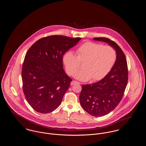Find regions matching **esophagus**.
Instances as JSON below:
<instances>
[{"label": "esophagus", "mask_w": 146, "mask_h": 146, "mask_svg": "<svg viewBox=\"0 0 146 146\" xmlns=\"http://www.w3.org/2000/svg\"><path fill=\"white\" fill-rule=\"evenodd\" d=\"M80 83H79V82H76V81H74V80H73V81H72L71 83H70V85H76V84H80Z\"/></svg>", "instance_id": "obj_1"}]
</instances>
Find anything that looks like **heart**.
Wrapping results in <instances>:
<instances>
[{
	"label": "heart",
	"instance_id": "b5f03b06",
	"mask_svg": "<svg viewBox=\"0 0 146 146\" xmlns=\"http://www.w3.org/2000/svg\"><path fill=\"white\" fill-rule=\"evenodd\" d=\"M76 54L70 51L63 57L67 73L73 75L84 62V70L74 75L76 79L86 82L92 78L96 81L104 78L111 70L117 60L115 49L109 45L93 42H85L76 50Z\"/></svg>",
	"mask_w": 146,
	"mask_h": 146
}]
</instances>
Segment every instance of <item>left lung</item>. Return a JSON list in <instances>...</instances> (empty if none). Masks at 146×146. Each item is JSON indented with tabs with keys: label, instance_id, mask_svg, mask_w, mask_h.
Returning <instances> with one entry per match:
<instances>
[{
	"label": "left lung",
	"instance_id": "obj_1",
	"mask_svg": "<svg viewBox=\"0 0 146 146\" xmlns=\"http://www.w3.org/2000/svg\"><path fill=\"white\" fill-rule=\"evenodd\" d=\"M108 44L117 52V60L111 71L95 83L82 85L80 103L84 110L94 117H102L115 109L121 100L128 79L125 56L117 44L106 38H94Z\"/></svg>",
	"mask_w": 146,
	"mask_h": 146
}]
</instances>
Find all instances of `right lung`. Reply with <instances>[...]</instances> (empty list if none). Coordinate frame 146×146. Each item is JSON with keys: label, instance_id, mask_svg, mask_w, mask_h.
Listing matches in <instances>:
<instances>
[{"label": "right lung", "instance_id": "right-lung-1", "mask_svg": "<svg viewBox=\"0 0 146 146\" xmlns=\"http://www.w3.org/2000/svg\"><path fill=\"white\" fill-rule=\"evenodd\" d=\"M80 39L51 35L38 40L28 50L22 69L23 91L35 111L50 113L61 104L72 80L63 68V56Z\"/></svg>", "mask_w": 146, "mask_h": 146}]
</instances>
